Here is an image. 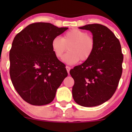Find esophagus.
Listing matches in <instances>:
<instances>
[{
	"label": "esophagus",
	"mask_w": 132,
	"mask_h": 132,
	"mask_svg": "<svg viewBox=\"0 0 132 132\" xmlns=\"http://www.w3.org/2000/svg\"><path fill=\"white\" fill-rule=\"evenodd\" d=\"M70 68L69 66H66V69H67V72H68V73L69 74V73H70Z\"/></svg>",
	"instance_id": "esophagus-1"
}]
</instances>
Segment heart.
<instances>
[{
  "label": "heart",
  "instance_id": "b5f03b06",
  "mask_svg": "<svg viewBox=\"0 0 132 132\" xmlns=\"http://www.w3.org/2000/svg\"><path fill=\"white\" fill-rule=\"evenodd\" d=\"M67 46L69 52L63 59L67 64H74L80 59L85 61L89 58L94 49L95 42L86 32L73 29L66 32L62 38L55 37L51 43L52 50L57 58L62 57Z\"/></svg>",
  "mask_w": 132,
  "mask_h": 132
}]
</instances>
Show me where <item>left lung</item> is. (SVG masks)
<instances>
[{
  "label": "left lung",
  "mask_w": 132,
  "mask_h": 132,
  "mask_svg": "<svg viewBox=\"0 0 132 132\" xmlns=\"http://www.w3.org/2000/svg\"><path fill=\"white\" fill-rule=\"evenodd\" d=\"M79 29L91 32L95 47L89 59L70 70L75 80L72 94L79 105L93 107L115 93L122 75L123 55L120 41L106 26L90 24Z\"/></svg>",
  "instance_id": "left-lung-1"
}]
</instances>
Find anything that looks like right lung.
Here are the masks:
<instances>
[{
	"instance_id": "1",
	"label": "right lung",
	"mask_w": 132,
	"mask_h": 132,
	"mask_svg": "<svg viewBox=\"0 0 132 132\" xmlns=\"http://www.w3.org/2000/svg\"><path fill=\"white\" fill-rule=\"evenodd\" d=\"M67 29L49 23H34L14 38L10 52V77L18 94L28 103H51L68 76L65 65L51 47L52 39Z\"/></svg>"
}]
</instances>
